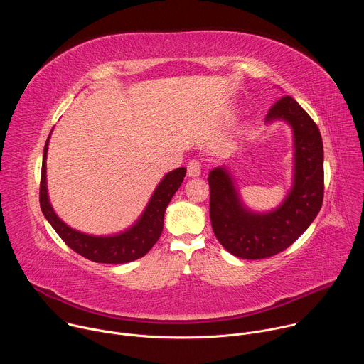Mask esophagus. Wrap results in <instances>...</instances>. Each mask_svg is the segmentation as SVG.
<instances>
[{
  "mask_svg": "<svg viewBox=\"0 0 364 364\" xmlns=\"http://www.w3.org/2000/svg\"><path fill=\"white\" fill-rule=\"evenodd\" d=\"M201 174V164L197 160H191L187 164V176L188 177H198Z\"/></svg>",
  "mask_w": 364,
  "mask_h": 364,
  "instance_id": "esophagus-1",
  "label": "esophagus"
}]
</instances>
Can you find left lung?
Masks as SVG:
<instances>
[{"label": "left lung", "instance_id": "8db88e82", "mask_svg": "<svg viewBox=\"0 0 364 364\" xmlns=\"http://www.w3.org/2000/svg\"><path fill=\"white\" fill-rule=\"evenodd\" d=\"M287 121L294 132V186L278 209L252 213L226 168L209 174L210 220L220 245L242 259H265L291 246L317 218L324 197V151L317 124L291 96L274 103L267 122Z\"/></svg>", "mask_w": 364, "mask_h": 364}]
</instances>
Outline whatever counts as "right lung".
Returning a JSON list of instances; mask_svg holds the SVG:
<instances>
[{
    "label": "right lung",
    "instance_id": "obj_1",
    "mask_svg": "<svg viewBox=\"0 0 364 364\" xmlns=\"http://www.w3.org/2000/svg\"><path fill=\"white\" fill-rule=\"evenodd\" d=\"M48 139L50 135L46 141L43 152L40 207L44 218L63 239V242L76 253L97 264H127L146 255L161 236L166 209L184 180L186 168L180 167L168 173L161 180V183L155 188L148 205L145 207L142 216L132 228L115 236H92L77 232L69 228L65 222H62L48 201L46 183V159Z\"/></svg>",
    "mask_w": 364,
    "mask_h": 364
}]
</instances>
